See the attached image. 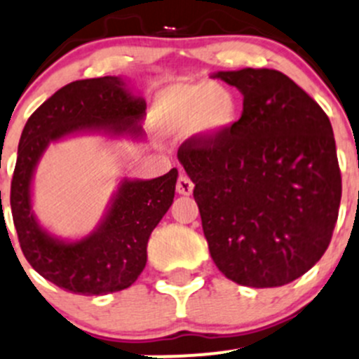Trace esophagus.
<instances>
[{"instance_id": "1", "label": "esophagus", "mask_w": 359, "mask_h": 359, "mask_svg": "<svg viewBox=\"0 0 359 359\" xmlns=\"http://www.w3.org/2000/svg\"><path fill=\"white\" fill-rule=\"evenodd\" d=\"M176 191H178L180 195H191V194H194V183H191V180L188 178V176L180 175L178 181H176Z\"/></svg>"}]
</instances>
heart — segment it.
Listing matches in <instances>:
<instances>
[{"mask_svg":"<svg viewBox=\"0 0 359 359\" xmlns=\"http://www.w3.org/2000/svg\"><path fill=\"white\" fill-rule=\"evenodd\" d=\"M154 124L162 135L181 136L195 129L207 140H219L240 119V103L223 84H171L158 91Z\"/></svg>","mask_w":359,"mask_h":359,"instance_id":"obj_1","label":"heart"}]
</instances>
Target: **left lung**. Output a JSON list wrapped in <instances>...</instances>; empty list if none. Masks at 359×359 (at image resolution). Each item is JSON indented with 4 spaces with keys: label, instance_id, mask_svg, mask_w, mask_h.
Wrapping results in <instances>:
<instances>
[{
    "label": "left lung",
    "instance_id": "1",
    "mask_svg": "<svg viewBox=\"0 0 359 359\" xmlns=\"http://www.w3.org/2000/svg\"><path fill=\"white\" fill-rule=\"evenodd\" d=\"M214 77L243 95L242 117L223 138H191L178 150L210 257L238 285H287L321 259L337 223L342 183L332 124L278 70Z\"/></svg>",
    "mask_w": 359,
    "mask_h": 359
}]
</instances>
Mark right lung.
Here are the masks:
<instances>
[{"label": "right lung", "instance_id": "add662e5", "mask_svg": "<svg viewBox=\"0 0 359 359\" xmlns=\"http://www.w3.org/2000/svg\"><path fill=\"white\" fill-rule=\"evenodd\" d=\"M147 103L126 79L105 76L74 81L29 117L15 164L13 223L29 264L48 282L81 295H105L131 287L147 264V243L172 204L178 169L154 180L123 178L98 226L83 238L46 230L32 209V180L50 143L81 135L142 140Z\"/></svg>", "mask_w": 359, "mask_h": 359}]
</instances>
